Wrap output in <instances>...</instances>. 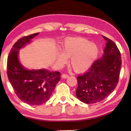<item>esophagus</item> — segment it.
<instances>
[{
    "label": "esophagus",
    "mask_w": 131,
    "mask_h": 131,
    "mask_svg": "<svg viewBox=\"0 0 131 131\" xmlns=\"http://www.w3.org/2000/svg\"><path fill=\"white\" fill-rule=\"evenodd\" d=\"M69 77V75H67V74H63L62 75V78H64V79H66V78H68Z\"/></svg>",
    "instance_id": "1"
}]
</instances>
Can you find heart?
<instances>
[{"label": "heart", "mask_w": 131, "mask_h": 131, "mask_svg": "<svg viewBox=\"0 0 131 131\" xmlns=\"http://www.w3.org/2000/svg\"><path fill=\"white\" fill-rule=\"evenodd\" d=\"M62 53H59L57 61L60 64H64L67 57H70V62L78 72L87 70L98 54L97 46L88 39L81 37L67 39L62 45Z\"/></svg>", "instance_id": "1"}]
</instances>
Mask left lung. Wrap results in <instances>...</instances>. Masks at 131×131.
<instances>
[{"mask_svg": "<svg viewBox=\"0 0 131 131\" xmlns=\"http://www.w3.org/2000/svg\"><path fill=\"white\" fill-rule=\"evenodd\" d=\"M102 37L107 41L103 57L94 62L84 74L77 77L76 95L86 104L102 101L113 92L119 81L121 52L113 41Z\"/></svg>", "mask_w": 131, "mask_h": 131, "instance_id": "obj_1", "label": "left lung"}]
</instances>
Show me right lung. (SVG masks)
<instances>
[{
	"instance_id": "add662e5",
	"label": "right lung",
	"mask_w": 131,
	"mask_h": 131,
	"mask_svg": "<svg viewBox=\"0 0 131 131\" xmlns=\"http://www.w3.org/2000/svg\"><path fill=\"white\" fill-rule=\"evenodd\" d=\"M38 33L18 39L11 48L7 60V75L15 93L22 101L32 105L47 102L61 78L58 71L51 72L45 69L28 70L18 60V50Z\"/></svg>"
}]
</instances>
